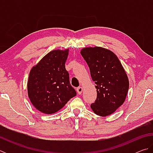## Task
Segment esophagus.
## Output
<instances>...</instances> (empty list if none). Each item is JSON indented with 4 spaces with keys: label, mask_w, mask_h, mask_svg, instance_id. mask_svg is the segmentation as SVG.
Here are the masks:
<instances>
[{
    "label": "esophagus",
    "mask_w": 153,
    "mask_h": 153,
    "mask_svg": "<svg viewBox=\"0 0 153 153\" xmlns=\"http://www.w3.org/2000/svg\"><path fill=\"white\" fill-rule=\"evenodd\" d=\"M76 91H77V94H82V91H83V88H82V87L79 86V87H78V88H77Z\"/></svg>",
    "instance_id": "34e87169"
}]
</instances>
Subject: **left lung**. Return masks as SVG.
<instances>
[{"mask_svg":"<svg viewBox=\"0 0 153 153\" xmlns=\"http://www.w3.org/2000/svg\"><path fill=\"white\" fill-rule=\"evenodd\" d=\"M95 82L97 97L90 105L98 115L113 113L123 105L129 89V79L115 53L99 46L86 47L80 51Z\"/></svg>","mask_w":153,"mask_h":153,"instance_id":"left-lung-1","label":"left lung"}]
</instances>
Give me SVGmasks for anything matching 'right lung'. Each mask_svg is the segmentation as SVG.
I'll return each mask as SVG.
<instances>
[{"label":"right lung","mask_w":153,"mask_h":153,"mask_svg":"<svg viewBox=\"0 0 153 153\" xmlns=\"http://www.w3.org/2000/svg\"><path fill=\"white\" fill-rule=\"evenodd\" d=\"M68 55L69 49L51 51L30 70L28 97L33 107L40 112H57L76 96L65 65Z\"/></svg>","instance_id":"right-lung-1"}]
</instances>
